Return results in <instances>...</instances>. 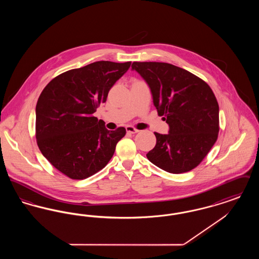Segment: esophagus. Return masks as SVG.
<instances>
[{
    "instance_id": "obj_1",
    "label": "esophagus",
    "mask_w": 259,
    "mask_h": 259,
    "mask_svg": "<svg viewBox=\"0 0 259 259\" xmlns=\"http://www.w3.org/2000/svg\"><path fill=\"white\" fill-rule=\"evenodd\" d=\"M126 131H127V133H130V134H136L139 132V130H137L132 126H126Z\"/></svg>"
}]
</instances>
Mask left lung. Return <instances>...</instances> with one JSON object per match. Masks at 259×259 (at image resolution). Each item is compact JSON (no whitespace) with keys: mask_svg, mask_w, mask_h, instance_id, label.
<instances>
[{"mask_svg":"<svg viewBox=\"0 0 259 259\" xmlns=\"http://www.w3.org/2000/svg\"><path fill=\"white\" fill-rule=\"evenodd\" d=\"M147 82L153 105L169 125L168 134L154 133L156 145L147 154L162 170L182 174L194 169L214 145L220 108L210 87L185 69L162 62H134Z\"/></svg>","mask_w":259,"mask_h":259,"instance_id":"1","label":"left lung"}]
</instances>
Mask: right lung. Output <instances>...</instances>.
I'll list each match as a JSON object with an SVG mask.
<instances>
[{"mask_svg":"<svg viewBox=\"0 0 259 259\" xmlns=\"http://www.w3.org/2000/svg\"><path fill=\"white\" fill-rule=\"evenodd\" d=\"M131 62L97 61L70 70L45 87L36 106V138L42 155L73 180H83L111 160L126 130L106 128L93 116Z\"/></svg>","mask_w":259,"mask_h":259,"instance_id":"add662e5","label":"right lung"}]
</instances>
